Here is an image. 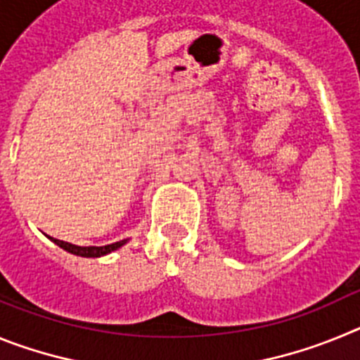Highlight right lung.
I'll return each instance as SVG.
<instances>
[{
    "label": "right lung",
    "instance_id": "obj_1",
    "mask_svg": "<svg viewBox=\"0 0 360 360\" xmlns=\"http://www.w3.org/2000/svg\"><path fill=\"white\" fill-rule=\"evenodd\" d=\"M53 243H57L61 249L68 250V252L75 254V256H82V257H98V256H104V254H110L111 250H117L119 247H122L126 243V240L122 241H117V243H111V245H104V247H77V245H72L68 241H61V240H53L50 238Z\"/></svg>",
    "mask_w": 360,
    "mask_h": 360
}]
</instances>
